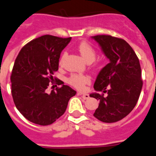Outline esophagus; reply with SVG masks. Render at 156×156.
I'll list each match as a JSON object with an SVG mask.
<instances>
[{
	"mask_svg": "<svg viewBox=\"0 0 156 156\" xmlns=\"http://www.w3.org/2000/svg\"><path fill=\"white\" fill-rule=\"evenodd\" d=\"M79 96H81V97H82V98L84 99V100H87V99L89 98V94H86V93H78Z\"/></svg>",
	"mask_w": 156,
	"mask_h": 156,
	"instance_id": "esophagus-1",
	"label": "esophagus"
}]
</instances>
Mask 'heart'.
<instances>
[{
    "label": "heart",
    "mask_w": 156,
    "mask_h": 156,
    "mask_svg": "<svg viewBox=\"0 0 156 156\" xmlns=\"http://www.w3.org/2000/svg\"><path fill=\"white\" fill-rule=\"evenodd\" d=\"M78 49L81 53L83 59L87 63H92L94 61L97 56V51L91 44H89L87 41H82L78 45ZM67 55V52H63L62 53L60 59H59V64L61 65L64 60L65 57ZM91 78L90 77L83 74H71L67 78V82L70 86L74 87L75 89L82 90L85 89V86L87 84L90 83Z\"/></svg>",
    "instance_id": "b5f03b06"
}]
</instances>
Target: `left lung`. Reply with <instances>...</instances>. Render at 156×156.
<instances>
[{
	"label": "left lung",
	"instance_id": "8db88e82",
	"mask_svg": "<svg viewBox=\"0 0 156 156\" xmlns=\"http://www.w3.org/2000/svg\"><path fill=\"white\" fill-rule=\"evenodd\" d=\"M110 63L101 70L94 83L95 90L108 93H92L89 96L100 101L93 116L103 122L112 123L128 115L136 106L141 92L143 81L137 55L129 44L111 35H96Z\"/></svg>",
	"mask_w": 156,
	"mask_h": 156
}]
</instances>
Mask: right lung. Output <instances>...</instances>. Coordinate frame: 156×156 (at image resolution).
I'll return each instance as SVG.
<instances>
[{
  "mask_svg": "<svg viewBox=\"0 0 156 156\" xmlns=\"http://www.w3.org/2000/svg\"><path fill=\"white\" fill-rule=\"evenodd\" d=\"M70 39L43 35L25 44L16 57L10 78L13 101L19 112L34 124L51 125L64 114L69 100L76 94L60 80L54 82L56 78L52 76ZM55 83L62 86L47 93L48 86Z\"/></svg>",
  "mask_w": 156,
  "mask_h": 156,
  "instance_id": "1",
  "label": "right lung"
}]
</instances>
